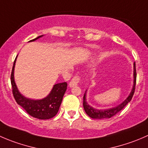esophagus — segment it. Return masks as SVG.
<instances>
[{
  "label": "esophagus",
  "mask_w": 148,
  "mask_h": 148,
  "mask_svg": "<svg viewBox=\"0 0 148 148\" xmlns=\"http://www.w3.org/2000/svg\"><path fill=\"white\" fill-rule=\"evenodd\" d=\"M81 81H82L81 77H80L79 75H78V74H77V75L74 76V77L71 79V81H70L69 82L70 87H73V86L77 85V84H78Z\"/></svg>",
  "instance_id": "obj_1"
}]
</instances>
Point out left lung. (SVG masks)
<instances>
[{
  "mask_svg": "<svg viewBox=\"0 0 148 148\" xmlns=\"http://www.w3.org/2000/svg\"><path fill=\"white\" fill-rule=\"evenodd\" d=\"M134 86H133L132 90L131 93L129 95V97L123 102L121 104L118 106L116 108H113L108 109V110H97V109L93 108L90 106H89L86 102V95L84 93V97H83V107H84V110H85L86 114L92 119H108L111 118L112 116H115L116 114H118L119 111H121L124 107L127 105V103H130L131 101L133 95H134V91H135V86H136V79H137V72H136V66L135 63L134 64Z\"/></svg>",
  "mask_w": 148,
  "mask_h": 148,
  "instance_id": "1",
  "label": "left lung"
}]
</instances>
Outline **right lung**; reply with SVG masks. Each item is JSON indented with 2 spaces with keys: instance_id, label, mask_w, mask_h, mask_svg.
<instances>
[{
  "instance_id": "add662e5",
  "label": "right lung",
  "mask_w": 148,
  "mask_h": 148,
  "mask_svg": "<svg viewBox=\"0 0 148 148\" xmlns=\"http://www.w3.org/2000/svg\"><path fill=\"white\" fill-rule=\"evenodd\" d=\"M42 36H39L35 39H33L30 41L35 40ZM16 59V58L14 60L12 71H11V83L12 86L13 95L16 103L27 111V114L36 119H49L55 116L59 110L63 97L66 90L67 83L62 82L55 84L49 95L42 100H33L26 98L18 91V89L14 82V70Z\"/></svg>"
}]
</instances>
